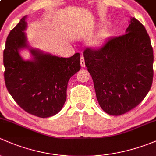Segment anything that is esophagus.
<instances>
[{
    "mask_svg": "<svg viewBox=\"0 0 156 156\" xmlns=\"http://www.w3.org/2000/svg\"><path fill=\"white\" fill-rule=\"evenodd\" d=\"M80 65H81L82 67H85V66H86V65H85V60H84V58H83V56H81V58H80Z\"/></svg>",
    "mask_w": 156,
    "mask_h": 156,
    "instance_id": "1",
    "label": "esophagus"
}]
</instances>
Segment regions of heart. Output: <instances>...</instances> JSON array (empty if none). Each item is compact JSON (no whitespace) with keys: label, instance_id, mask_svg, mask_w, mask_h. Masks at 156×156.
<instances>
[{"label":"heart","instance_id":"1","mask_svg":"<svg viewBox=\"0 0 156 156\" xmlns=\"http://www.w3.org/2000/svg\"><path fill=\"white\" fill-rule=\"evenodd\" d=\"M110 36V33L107 30H102L96 35L95 37L91 41V43L93 46H99L104 40L109 37Z\"/></svg>","mask_w":156,"mask_h":156}]
</instances>
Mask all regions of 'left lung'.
<instances>
[{"instance_id":"8db88e82","label":"left lung","mask_w":156,"mask_h":156,"mask_svg":"<svg viewBox=\"0 0 156 156\" xmlns=\"http://www.w3.org/2000/svg\"><path fill=\"white\" fill-rule=\"evenodd\" d=\"M85 63L96 97L105 113L119 115L140 104L153 80V49L145 27L131 18L126 34L109 39L101 48H87Z\"/></svg>"}]
</instances>
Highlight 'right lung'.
<instances>
[{
    "mask_svg": "<svg viewBox=\"0 0 156 156\" xmlns=\"http://www.w3.org/2000/svg\"><path fill=\"white\" fill-rule=\"evenodd\" d=\"M24 16L11 30L4 50V80L8 91L27 113L41 118L55 115L67 98V83L80 70V54L62 58L30 49L32 60H24L19 50L28 48Z\"/></svg>",
    "mask_w": 156,
    "mask_h": 156,
    "instance_id": "right-lung-1",
    "label": "right lung"
}]
</instances>
